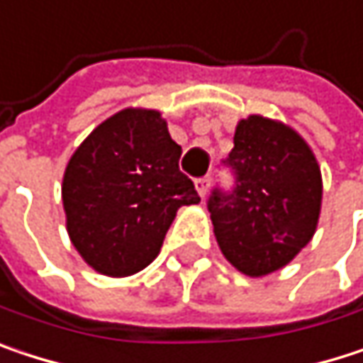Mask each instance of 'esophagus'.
Wrapping results in <instances>:
<instances>
[{
  "label": "esophagus",
  "instance_id": "34e87169",
  "mask_svg": "<svg viewBox=\"0 0 363 363\" xmlns=\"http://www.w3.org/2000/svg\"><path fill=\"white\" fill-rule=\"evenodd\" d=\"M194 186H196V190H199V194H201V196H206L208 186H211V177H208V175H204V177H196V179H194Z\"/></svg>",
  "mask_w": 363,
  "mask_h": 363
}]
</instances>
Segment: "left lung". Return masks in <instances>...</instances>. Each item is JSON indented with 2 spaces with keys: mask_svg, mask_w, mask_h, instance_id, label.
Instances as JSON below:
<instances>
[{
  "mask_svg": "<svg viewBox=\"0 0 363 363\" xmlns=\"http://www.w3.org/2000/svg\"><path fill=\"white\" fill-rule=\"evenodd\" d=\"M221 164L234 186L213 188L206 208L225 259L247 276L284 267L318 225L322 175L313 152L291 127L252 114L238 123Z\"/></svg>",
  "mask_w": 363,
  "mask_h": 363,
  "instance_id": "1",
  "label": "left lung"
}]
</instances>
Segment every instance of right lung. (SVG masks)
<instances>
[{"label":"right lung","instance_id":"add662e5","mask_svg":"<svg viewBox=\"0 0 363 363\" xmlns=\"http://www.w3.org/2000/svg\"><path fill=\"white\" fill-rule=\"evenodd\" d=\"M179 157L160 113L133 108L106 118L74 150L62 182L68 236L96 272L144 269L177 208L201 203Z\"/></svg>","mask_w":363,"mask_h":363}]
</instances>
